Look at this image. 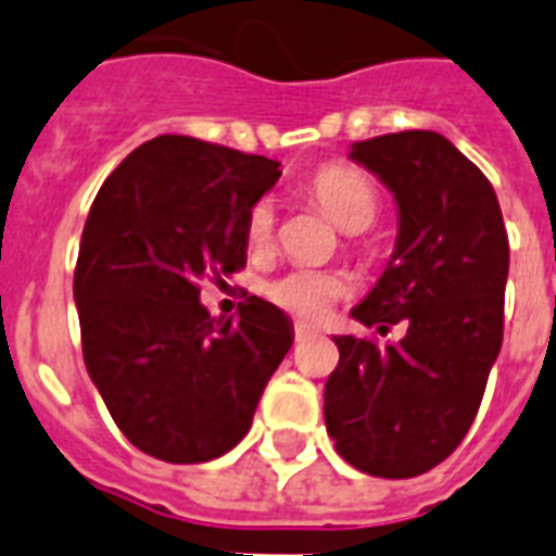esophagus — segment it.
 <instances>
[{"label": "esophagus", "instance_id": "1", "mask_svg": "<svg viewBox=\"0 0 556 556\" xmlns=\"http://www.w3.org/2000/svg\"><path fill=\"white\" fill-rule=\"evenodd\" d=\"M314 333H317V328H314V325L302 323V319H296V323H293V337H296V342L305 340V337H314Z\"/></svg>", "mask_w": 556, "mask_h": 556}]
</instances>
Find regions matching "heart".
<instances>
[{
    "instance_id": "b5f03b06",
    "label": "heart",
    "mask_w": 556,
    "mask_h": 556,
    "mask_svg": "<svg viewBox=\"0 0 556 556\" xmlns=\"http://www.w3.org/2000/svg\"><path fill=\"white\" fill-rule=\"evenodd\" d=\"M311 200L317 202L328 219L340 231L359 233L371 228L380 211V197L371 179L349 165H325L308 182ZM274 205L268 200L256 202L248 214V242L251 248H265L274 239ZM342 293V279L317 268H291L274 282H268V296L282 308L302 314V317H319L328 311Z\"/></svg>"
}]
</instances>
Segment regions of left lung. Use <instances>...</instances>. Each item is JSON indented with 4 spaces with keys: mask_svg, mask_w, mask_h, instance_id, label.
Instances as JSON below:
<instances>
[{
    "mask_svg": "<svg viewBox=\"0 0 556 556\" xmlns=\"http://www.w3.org/2000/svg\"><path fill=\"white\" fill-rule=\"evenodd\" d=\"M396 202V245L351 317L405 337L394 345L333 337L325 428L359 471L405 480L431 471L468 434L503 345L508 233L497 193L434 130L351 146Z\"/></svg>",
    "mask_w": 556,
    "mask_h": 556,
    "instance_id": "obj_1",
    "label": "left lung"
}]
</instances>
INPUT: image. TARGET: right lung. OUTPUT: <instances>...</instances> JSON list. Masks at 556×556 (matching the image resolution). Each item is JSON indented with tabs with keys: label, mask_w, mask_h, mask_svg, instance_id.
I'll return each instance as SVG.
<instances>
[{
	"label": "right lung",
	"mask_w": 556,
	"mask_h": 556,
	"mask_svg": "<svg viewBox=\"0 0 556 556\" xmlns=\"http://www.w3.org/2000/svg\"><path fill=\"white\" fill-rule=\"evenodd\" d=\"M279 162L156 137L99 188L74 270L83 354L119 431L165 463H207L251 428L293 342L288 314L251 296L214 319L200 279L248 260V214Z\"/></svg>",
	"instance_id": "1"
}]
</instances>
